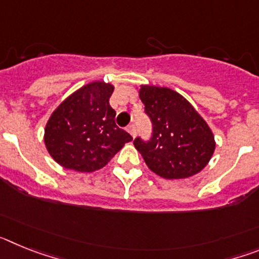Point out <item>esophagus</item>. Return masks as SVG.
I'll list each match as a JSON object with an SVG mask.
<instances>
[{"mask_svg":"<svg viewBox=\"0 0 259 259\" xmlns=\"http://www.w3.org/2000/svg\"><path fill=\"white\" fill-rule=\"evenodd\" d=\"M127 131H128V134L131 135L132 137H135V136H136V127H135L134 124L128 125V127H127Z\"/></svg>","mask_w":259,"mask_h":259,"instance_id":"esophagus-1","label":"esophagus"}]
</instances>
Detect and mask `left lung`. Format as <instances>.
Returning <instances> with one entry per match:
<instances>
[{
  "mask_svg": "<svg viewBox=\"0 0 259 259\" xmlns=\"http://www.w3.org/2000/svg\"><path fill=\"white\" fill-rule=\"evenodd\" d=\"M140 98L152 120L149 141H134L150 170L164 179L200 172L215 150L211 130L182 95L164 87L141 85Z\"/></svg>",
  "mask_w": 259,
  "mask_h": 259,
  "instance_id": "left-lung-1",
  "label": "left lung"
}]
</instances>
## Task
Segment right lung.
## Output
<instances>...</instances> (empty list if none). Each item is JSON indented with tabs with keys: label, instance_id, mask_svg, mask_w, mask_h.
I'll list each match as a JSON object with an SVG mask.
<instances>
[{
	"label": "right lung",
	"instance_id": "right-lung-1",
	"mask_svg": "<svg viewBox=\"0 0 259 259\" xmlns=\"http://www.w3.org/2000/svg\"><path fill=\"white\" fill-rule=\"evenodd\" d=\"M114 87L93 81L68 96L50 115L44 141L53 159L62 167L93 172L109 161L132 136L115 124L109 100Z\"/></svg>",
	"mask_w": 259,
	"mask_h": 259
}]
</instances>
